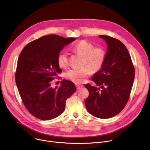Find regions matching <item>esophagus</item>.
<instances>
[{
  "mask_svg": "<svg viewBox=\"0 0 150 150\" xmlns=\"http://www.w3.org/2000/svg\"><path fill=\"white\" fill-rule=\"evenodd\" d=\"M76 88H77V89H81V88H82L83 87V85H76Z\"/></svg>",
  "mask_w": 150,
  "mask_h": 150,
  "instance_id": "esophagus-1",
  "label": "esophagus"
}]
</instances>
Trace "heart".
Returning <instances> with one entry per match:
<instances>
[{
  "mask_svg": "<svg viewBox=\"0 0 150 150\" xmlns=\"http://www.w3.org/2000/svg\"><path fill=\"white\" fill-rule=\"evenodd\" d=\"M73 50L77 53L83 56L82 62L83 68L71 69L65 74V77L73 82L79 84L87 77L91 71L95 73L100 70L106 58V52L101 47H94V45L86 41L82 40L76 44ZM57 63L60 67L65 68L68 65V54L61 52L57 56Z\"/></svg>",
  "mask_w": 150,
  "mask_h": 150,
  "instance_id": "obj_1",
  "label": "heart"
}]
</instances>
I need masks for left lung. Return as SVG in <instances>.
Returning a JSON list of instances; mask_svg holds the SVG:
<instances>
[{
  "label": "left lung",
  "instance_id": "1",
  "mask_svg": "<svg viewBox=\"0 0 150 150\" xmlns=\"http://www.w3.org/2000/svg\"><path fill=\"white\" fill-rule=\"evenodd\" d=\"M99 37L108 45L106 58L101 68L92 77L99 88L85 85L89 91L85 103L93 116L109 118L119 113L127 103L134 79V68L122 42L106 35Z\"/></svg>",
  "mask_w": 150,
  "mask_h": 150
}]
</instances>
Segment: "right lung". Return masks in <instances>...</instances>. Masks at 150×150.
I'll return each mask as SVG.
<instances>
[{
  "label": "right lung",
  "instance_id": "right-lung-1",
  "mask_svg": "<svg viewBox=\"0 0 150 150\" xmlns=\"http://www.w3.org/2000/svg\"><path fill=\"white\" fill-rule=\"evenodd\" d=\"M75 40L57 35L43 36L28 44L20 54L16 83L24 105L36 118L50 120L59 116L67 99L76 90L74 83L65 79L61 87L51 86L54 76L62 71L57 56Z\"/></svg>",
  "mask_w": 150,
  "mask_h": 150
}]
</instances>
